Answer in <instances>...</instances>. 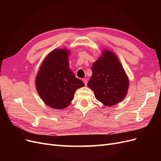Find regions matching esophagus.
<instances>
[{
	"instance_id": "esophagus-1",
	"label": "esophagus",
	"mask_w": 161,
	"mask_h": 161,
	"mask_svg": "<svg viewBox=\"0 0 161 161\" xmlns=\"http://www.w3.org/2000/svg\"><path fill=\"white\" fill-rule=\"evenodd\" d=\"M82 81L84 82L85 85L86 86V85H87V79H82Z\"/></svg>"
}]
</instances>
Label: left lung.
<instances>
[{
	"label": "left lung",
	"instance_id": "1",
	"mask_svg": "<svg viewBox=\"0 0 161 161\" xmlns=\"http://www.w3.org/2000/svg\"><path fill=\"white\" fill-rule=\"evenodd\" d=\"M92 76L87 84L95 98L105 106H112L122 101L128 93L130 82L118 56L109 50L92 66Z\"/></svg>",
	"mask_w": 161,
	"mask_h": 161
}]
</instances>
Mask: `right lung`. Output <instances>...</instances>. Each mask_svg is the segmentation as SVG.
<instances>
[{"label":"right lung","instance_id":"right-lung-1","mask_svg":"<svg viewBox=\"0 0 161 161\" xmlns=\"http://www.w3.org/2000/svg\"><path fill=\"white\" fill-rule=\"evenodd\" d=\"M66 48L55 49L44 58L36 79L40 98L51 108L62 109L70 105L76 89L85 86L70 69Z\"/></svg>","mask_w":161,"mask_h":161}]
</instances>
